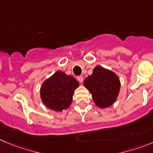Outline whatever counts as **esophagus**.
<instances>
[{
    "mask_svg": "<svg viewBox=\"0 0 153 153\" xmlns=\"http://www.w3.org/2000/svg\"><path fill=\"white\" fill-rule=\"evenodd\" d=\"M77 79H78V81H79L80 83H82V82H83V81H84V78H83V76H82V75H80V76H78V78H77Z\"/></svg>",
    "mask_w": 153,
    "mask_h": 153,
    "instance_id": "obj_1",
    "label": "esophagus"
}]
</instances>
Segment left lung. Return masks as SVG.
<instances>
[{"mask_svg":"<svg viewBox=\"0 0 153 153\" xmlns=\"http://www.w3.org/2000/svg\"><path fill=\"white\" fill-rule=\"evenodd\" d=\"M84 86L92 94L95 104L104 109L116 101L121 84L115 72L97 65L94 68L93 73L85 78Z\"/></svg>","mask_w":153,"mask_h":153,"instance_id":"obj_1","label":"left lung"}]
</instances>
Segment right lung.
I'll list each match as a JSON object with an SVG mask.
<instances>
[{"label": "right lung", "instance_id": "right-lung-1", "mask_svg": "<svg viewBox=\"0 0 153 153\" xmlns=\"http://www.w3.org/2000/svg\"><path fill=\"white\" fill-rule=\"evenodd\" d=\"M78 86V81L73 76L57 71L41 85V100L49 109L62 112L70 106L74 91Z\"/></svg>", "mask_w": 153, "mask_h": 153}]
</instances>
